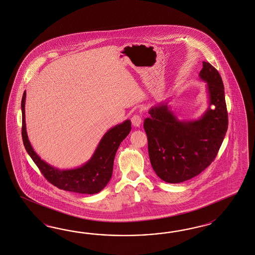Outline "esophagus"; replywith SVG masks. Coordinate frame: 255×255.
Segmentation results:
<instances>
[{"instance_id":"1","label":"esophagus","mask_w":255,"mask_h":255,"mask_svg":"<svg viewBox=\"0 0 255 255\" xmlns=\"http://www.w3.org/2000/svg\"><path fill=\"white\" fill-rule=\"evenodd\" d=\"M131 123L134 127H139L141 124V117L139 115H134L131 117Z\"/></svg>"}]
</instances>
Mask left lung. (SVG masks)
I'll return each instance as SVG.
<instances>
[{
    "mask_svg": "<svg viewBox=\"0 0 255 255\" xmlns=\"http://www.w3.org/2000/svg\"><path fill=\"white\" fill-rule=\"evenodd\" d=\"M207 83L209 107L197 120L182 121L161 102L149 110L143 128L148 152L154 172L164 182H185L215 159L228 128L225 88L218 71L203 61L199 73Z\"/></svg>",
    "mask_w": 255,
    "mask_h": 255,
    "instance_id": "1",
    "label": "left lung"
}]
</instances>
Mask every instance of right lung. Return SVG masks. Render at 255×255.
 Segmentation results:
<instances>
[{
    "instance_id": "1",
    "label": "right lung",
    "mask_w": 255,
    "mask_h": 255,
    "mask_svg": "<svg viewBox=\"0 0 255 255\" xmlns=\"http://www.w3.org/2000/svg\"><path fill=\"white\" fill-rule=\"evenodd\" d=\"M25 102L26 91L23 93L21 101L23 143L44 178L53 185L65 191L87 195L101 192L111 180L117 149L130 132V120H126L123 123L110 128L103 135L93 155L87 163L76 168L59 169L41 159L30 144L26 129Z\"/></svg>"
}]
</instances>
